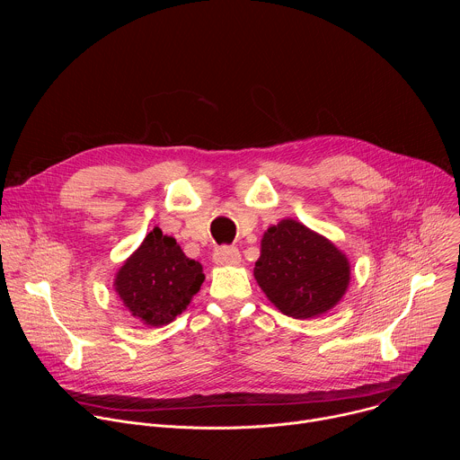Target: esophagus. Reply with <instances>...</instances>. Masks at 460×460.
<instances>
[{"label":"esophagus","mask_w":460,"mask_h":460,"mask_svg":"<svg viewBox=\"0 0 460 460\" xmlns=\"http://www.w3.org/2000/svg\"><path fill=\"white\" fill-rule=\"evenodd\" d=\"M213 260L218 266H236L240 261V251L233 245H224L215 251Z\"/></svg>","instance_id":"obj_1"}]
</instances>
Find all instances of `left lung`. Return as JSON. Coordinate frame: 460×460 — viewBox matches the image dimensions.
<instances>
[{"instance_id":"left-lung-1","label":"left lung","mask_w":460,"mask_h":460,"mask_svg":"<svg viewBox=\"0 0 460 460\" xmlns=\"http://www.w3.org/2000/svg\"><path fill=\"white\" fill-rule=\"evenodd\" d=\"M254 280L270 302L293 318H314L333 309L351 280L348 254L330 238L284 218L260 240Z\"/></svg>"}]
</instances>
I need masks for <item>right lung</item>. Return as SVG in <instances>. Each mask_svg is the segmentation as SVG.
Masks as SVG:
<instances>
[{"instance_id":"right-lung-1","label":"right lung","mask_w":460,"mask_h":460,"mask_svg":"<svg viewBox=\"0 0 460 460\" xmlns=\"http://www.w3.org/2000/svg\"><path fill=\"white\" fill-rule=\"evenodd\" d=\"M204 280L200 261L187 258L172 236L155 227L123 261L112 286L130 314L162 327L187 309Z\"/></svg>"}]
</instances>
